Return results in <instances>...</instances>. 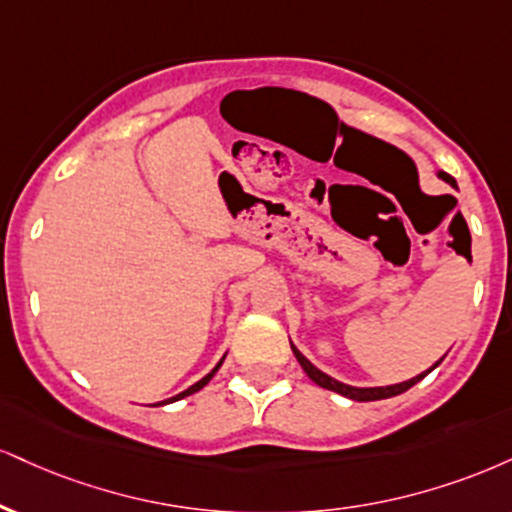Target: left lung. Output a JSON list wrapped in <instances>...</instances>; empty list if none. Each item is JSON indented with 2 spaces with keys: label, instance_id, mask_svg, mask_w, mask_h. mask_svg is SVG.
<instances>
[{
  "label": "left lung",
  "instance_id": "obj_1",
  "mask_svg": "<svg viewBox=\"0 0 512 512\" xmlns=\"http://www.w3.org/2000/svg\"><path fill=\"white\" fill-rule=\"evenodd\" d=\"M439 178H443V181L451 183V186L455 188V178H453V176H448V174H443V171H439ZM291 348H293V355L298 357L300 367L305 369L307 377H310L312 381H315L317 386H322V389H329V391L341 393V396H346V398H350V400H360V403H367V400L391 398V396H398V393H405V391L410 389V386H415L417 381H422L424 377H427L429 372H432V369H436V367L441 365V360H439V362H436L434 367H429L427 372L417 374V377H412V379H408V381H400V384H393V386H372V389H357V386H348V384H343V381H336L334 377H329V374H324L322 369H317L315 365H312L310 360H307V357H305L303 353H300L298 348L293 346V343H291Z\"/></svg>",
  "mask_w": 512,
  "mask_h": 512
}]
</instances>
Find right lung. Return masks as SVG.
<instances>
[{
	"instance_id": "add662e5",
	"label": "right lung",
	"mask_w": 512,
	"mask_h": 512,
	"mask_svg": "<svg viewBox=\"0 0 512 512\" xmlns=\"http://www.w3.org/2000/svg\"><path fill=\"white\" fill-rule=\"evenodd\" d=\"M226 357V355H224ZM224 357H221V360H219V365L217 367H214L212 369V372H209L207 374V377H202L200 381H197V384H193V386H190V389H186V391H181V393H178V396H174V398H169V400H162V403H157V405H166V403H174V400H181V398H186V396H190V393H197V391H200L202 389V386H207L209 384V379H212L214 377V374H217V369L221 367V362H224Z\"/></svg>"
}]
</instances>
